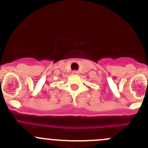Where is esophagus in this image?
<instances>
[{
	"label": "esophagus",
	"mask_w": 148,
	"mask_h": 148,
	"mask_svg": "<svg viewBox=\"0 0 148 148\" xmlns=\"http://www.w3.org/2000/svg\"><path fill=\"white\" fill-rule=\"evenodd\" d=\"M72 74H73V75H78V72L76 71V70H73V71L72 72Z\"/></svg>",
	"instance_id": "34e87169"
}]
</instances>
